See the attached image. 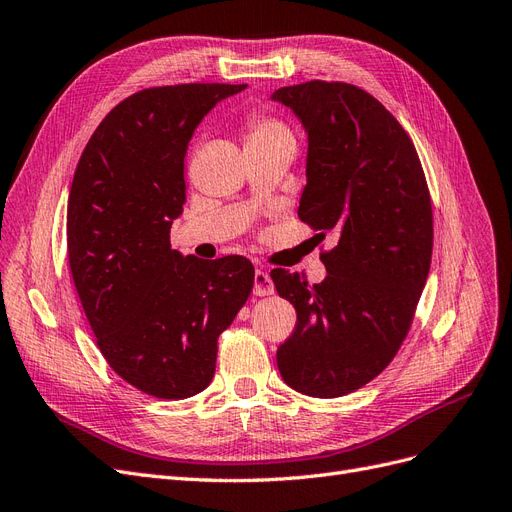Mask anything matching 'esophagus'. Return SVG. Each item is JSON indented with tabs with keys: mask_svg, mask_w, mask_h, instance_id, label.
<instances>
[{
	"mask_svg": "<svg viewBox=\"0 0 512 512\" xmlns=\"http://www.w3.org/2000/svg\"><path fill=\"white\" fill-rule=\"evenodd\" d=\"M274 289V280L266 270H257L255 272V285H253V293L263 297V295H272Z\"/></svg>",
	"mask_w": 512,
	"mask_h": 512,
	"instance_id": "34e87169",
	"label": "esophagus"
}]
</instances>
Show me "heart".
Returning <instances> with one entry per match:
<instances>
[{"instance_id":"obj_1","label":"heart","mask_w":512,"mask_h":512,"mask_svg":"<svg viewBox=\"0 0 512 512\" xmlns=\"http://www.w3.org/2000/svg\"><path fill=\"white\" fill-rule=\"evenodd\" d=\"M246 143H268V141H293L291 130L280 120L266 116V113H253L246 120Z\"/></svg>"}]
</instances>
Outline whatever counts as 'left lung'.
Instances as JSON below:
<instances>
[{"label":"left lung","mask_w":512,"mask_h":512,"mask_svg":"<svg viewBox=\"0 0 512 512\" xmlns=\"http://www.w3.org/2000/svg\"><path fill=\"white\" fill-rule=\"evenodd\" d=\"M308 132L299 219L339 242L320 253L327 278L270 272L297 323L276 352L293 390L335 399L369 384L411 329L432 259V204L413 141L363 88L312 80L272 94Z\"/></svg>","instance_id":"8db88e82"}]
</instances>
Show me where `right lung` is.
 I'll return each instance as SVG.
<instances>
[{"label":"right lung","instance_id":"add662e5","mask_svg":"<svg viewBox=\"0 0 512 512\" xmlns=\"http://www.w3.org/2000/svg\"><path fill=\"white\" fill-rule=\"evenodd\" d=\"M246 84L145 88L113 107L75 168L67 255L107 365L156 399L211 384L217 337L249 299L240 255L204 261L170 249L185 204V151L200 120Z\"/></svg>","mask_w":512,"mask_h":512}]
</instances>
